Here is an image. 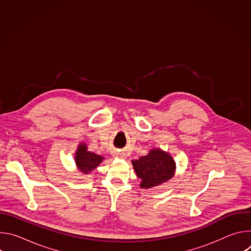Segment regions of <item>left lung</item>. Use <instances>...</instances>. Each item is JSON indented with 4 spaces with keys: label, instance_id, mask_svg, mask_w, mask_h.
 <instances>
[{
    "label": "left lung",
    "instance_id": "8db88e82",
    "mask_svg": "<svg viewBox=\"0 0 251 251\" xmlns=\"http://www.w3.org/2000/svg\"><path fill=\"white\" fill-rule=\"evenodd\" d=\"M134 170L142 180L141 188L150 189L159 186L174 176L176 164L173 158L159 149L132 162Z\"/></svg>",
    "mask_w": 251,
    "mask_h": 251
}]
</instances>
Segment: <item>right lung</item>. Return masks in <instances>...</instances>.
Listing matches in <instances>:
<instances>
[{"mask_svg":"<svg viewBox=\"0 0 251 251\" xmlns=\"http://www.w3.org/2000/svg\"><path fill=\"white\" fill-rule=\"evenodd\" d=\"M102 160H103V157L87 151V148L84 144L79 145L76 151V156H75L76 165L84 174H87L90 171H92L94 168H96L102 162Z\"/></svg>","mask_w":251,"mask_h":251,"instance_id":"add662e5","label":"right lung"}]
</instances>
